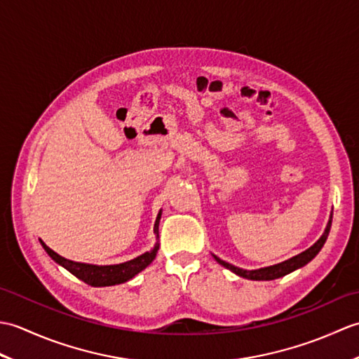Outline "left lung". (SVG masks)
Returning <instances> with one entry per match:
<instances>
[{
	"label": "left lung",
	"instance_id": "left-lung-1",
	"mask_svg": "<svg viewBox=\"0 0 359 359\" xmlns=\"http://www.w3.org/2000/svg\"><path fill=\"white\" fill-rule=\"evenodd\" d=\"M332 217H333V215H330L329 224H327L323 236L313 243V245L307 248L306 251H302V253H299L297 256L290 257V259H287V261L276 264V265L264 266V269H257V270H243V269H239V266H234L231 264L222 261V259H219L215 255H212V256H215V259L220 265L225 266V269H228L230 271L236 273L241 278L251 279V280H273V279H278V278L285 276V274L292 273L297 269H301V266H304V265H307L311 261V259H313L319 253V251H321V248L324 247V243L327 241V236H329V233H330Z\"/></svg>",
	"mask_w": 359,
	"mask_h": 359
}]
</instances>
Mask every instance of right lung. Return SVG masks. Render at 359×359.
<instances>
[{
  "instance_id": "right-lung-1",
  "label": "right lung",
  "mask_w": 359,
  "mask_h": 359,
  "mask_svg": "<svg viewBox=\"0 0 359 359\" xmlns=\"http://www.w3.org/2000/svg\"><path fill=\"white\" fill-rule=\"evenodd\" d=\"M160 217H162V210L158 211L156 224H154V233L158 238V222ZM41 245L44 248L46 253H48L53 261H55L58 265H62L63 269H66L69 273H72L75 278H79L80 280L86 282L90 287H109V285H117V284H123V282L133 279L137 273H140L142 270L147 269V266L154 261L157 250H158V242L154 245L151 251H147L140 256H137L135 259H131V261L123 262V264H116V265H93V264H83V262H74L66 259L63 256L57 255L55 251L50 250L46 243L40 239Z\"/></svg>"
}]
</instances>
